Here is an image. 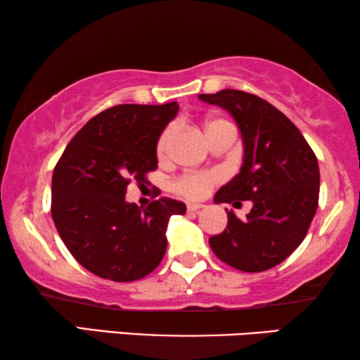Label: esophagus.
Returning <instances> with one entry per match:
<instances>
[{
  "label": "esophagus",
  "mask_w": 360,
  "mask_h": 360,
  "mask_svg": "<svg viewBox=\"0 0 360 360\" xmlns=\"http://www.w3.org/2000/svg\"><path fill=\"white\" fill-rule=\"evenodd\" d=\"M201 208H205V206L198 205V203H188V205H186V210H188V211H200Z\"/></svg>",
  "instance_id": "obj_1"
}]
</instances>
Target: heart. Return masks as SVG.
I'll list each match as a JSON object with an SVG mask.
<instances>
[{"mask_svg":"<svg viewBox=\"0 0 360 360\" xmlns=\"http://www.w3.org/2000/svg\"><path fill=\"white\" fill-rule=\"evenodd\" d=\"M229 126V122L224 120H216V117H211V120H206L203 122V131L206 137H208L211 132L218 129V127ZM172 139V129H165L162 132L159 141H157V155L159 159H164L167 155V150H169V144ZM219 181V174L216 172H188V174L180 175L179 179L174 180L172 184V188L176 195L184 196V198L188 200H200L208 193L210 188Z\"/></svg>","mask_w":360,"mask_h":360,"instance_id":"obj_1","label":"heart"}]
</instances>
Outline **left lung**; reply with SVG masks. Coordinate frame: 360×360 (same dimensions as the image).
Wrapping results in <instances>:
<instances>
[{"mask_svg": "<svg viewBox=\"0 0 360 360\" xmlns=\"http://www.w3.org/2000/svg\"><path fill=\"white\" fill-rule=\"evenodd\" d=\"M224 108L244 142L240 172L214 195L216 203L252 201L239 219L228 213L223 233L210 238L216 257L243 272H264L283 262L307 236L318 208V159L298 127L262 98L240 90L200 95Z\"/></svg>", "mask_w": 360, "mask_h": 360, "instance_id": "left-lung-1", "label": "left lung"}]
</instances>
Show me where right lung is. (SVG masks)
I'll return each mask as SVG.
<instances>
[{"mask_svg": "<svg viewBox=\"0 0 360 360\" xmlns=\"http://www.w3.org/2000/svg\"><path fill=\"white\" fill-rule=\"evenodd\" d=\"M176 112V101L108 108L73 136L53 169V223L77 262L98 277L132 282L164 259L167 224L185 214V203L162 196L141 210L124 195L157 169V141Z\"/></svg>", "mask_w": 360, "mask_h": 360, "instance_id": "add662e5", "label": "right lung"}]
</instances>
